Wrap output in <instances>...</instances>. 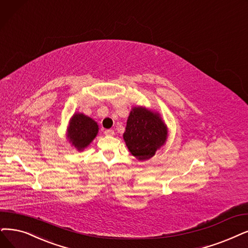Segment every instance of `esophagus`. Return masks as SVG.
<instances>
[{
    "mask_svg": "<svg viewBox=\"0 0 248 248\" xmlns=\"http://www.w3.org/2000/svg\"><path fill=\"white\" fill-rule=\"evenodd\" d=\"M104 133H105L106 135H108V136H111V135H114V130H113V129H106V130L104 131Z\"/></svg>",
    "mask_w": 248,
    "mask_h": 248,
    "instance_id": "34e87169",
    "label": "esophagus"
}]
</instances>
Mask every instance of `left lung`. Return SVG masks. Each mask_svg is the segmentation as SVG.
I'll use <instances>...</instances> for the list:
<instances>
[{
  "label": "left lung",
  "instance_id": "8db88e82",
  "mask_svg": "<svg viewBox=\"0 0 248 248\" xmlns=\"http://www.w3.org/2000/svg\"><path fill=\"white\" fill-rule=\"evenodd\" d=\"M123 137L130 153L143 161L154 156L165 143L167 127L158 114L135 107L128 117Z\"/></svg>",
  "mask_w": 248,
  "mask_h": 248
}]
</instances>
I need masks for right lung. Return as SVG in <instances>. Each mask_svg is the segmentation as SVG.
<instances>
[{
	"label": "right lung",
	"instance_id": "right-lung-1",
	"mask_svg": "<svg viewBox=\"0 0 248 248\" xmlns=\"http://www.w3.org/2000/svg\"><path fill=\"white\" fill-rule=\"evenodd\" d=\"M97 130V124L92 118L83 114H75L69 124L68 138L80 151L93 140Z\"/></svg>",
	"mask_w": 248,
	"mask_h": 248
}]
</instances>
